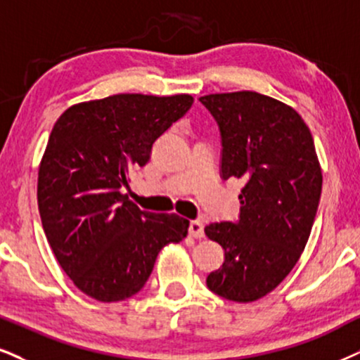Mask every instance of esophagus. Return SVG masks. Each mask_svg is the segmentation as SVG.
Here are the masks:
<instances>
[{
	"label": "esophagus",
	"instance_id": "1",
	"mask_svg": "<svg viewBox=\"0 0 360 360\" xmlns=\"http://www.w3.org/2000/svg\"><path fill=\"white\" fill-rule=\"evenodd\" d=\"M188 233L195 238H200L203 235V224L200 220H192L188 225Z\"/></svg>",
	"mask_w": 360,
	"mask_h": 360
}]
</instances>
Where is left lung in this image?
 Wrapping results in <instances>:
<instances>
[{
  "instance_id": "obj_1",
  "label": "left lung",
  "mask_w": 360,
  "mask_h": 360,
  "mask_svg": "<svg viewBox=\"0 0 360 360\" xmlns=\"http://www.w3.org/2000/svg\"><path fill=\"white\" fill-rule=\"evenodd\" d=\"M220 130V176L240 179V214L205 227L224 247L207 287L254 302L281 283L304 252L321 202L322 172L309 127L294 108L255 91L202 96Z\"/></svg>"
}]
</instances>
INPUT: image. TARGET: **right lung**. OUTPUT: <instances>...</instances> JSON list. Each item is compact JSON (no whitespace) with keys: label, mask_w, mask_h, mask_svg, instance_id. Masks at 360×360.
Instances as JSON below:
<instances>
[{"label":"right lung","mask_w":360,"mask_h":360,"mask_svg":"<svg viewBox=\"0 0 360 360\" xmlns=\"http://www.w3.org/2000/svg\"><path fill=\"white\" fill-rule=\"evenodd\" d=\"M192 103L190 95H113L73 105L53 127L38 172L39 217L61 269L91 299L135 295L158 252L187 237V219L140 210L123 188Z\"/></svg>","instance_id":"1"}]
</instances>
